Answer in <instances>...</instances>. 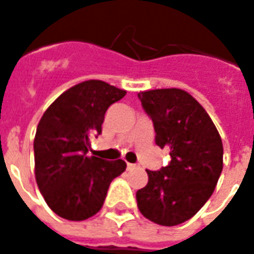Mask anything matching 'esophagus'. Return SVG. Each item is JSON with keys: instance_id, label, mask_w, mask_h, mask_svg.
<instances>
[{"instance_id": "1", "label": "esophagus", "mask_w": 254, "mask_h": 254, "mask_svg": "<svg viewBox=\"0 0 254 254\" xmlns=\"http://www.w3.org/2000/svg\"><path fill=\"white\" fill-rule=\"evenodd\" d=\"M127 170H134L137 165L136 164H132V163H127Z\"/></svg>"}]
</instances>
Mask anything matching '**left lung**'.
<instances>
[{"label": "left lung", "instance_id": "left-lung-1", "mask_svg": "<svg viewBox=\"0 0 254 254\" xmlns=\"http://www.w3.org/2000/svg\"><path fill=\"white\" fill-rule=\"evenodd\" d=\"M138 98L153 121L156 144L168 148L171 160L160 171H146L137 206L152 222L175 226L194 217L214 192L223 167L222 140L203 106L185 90H148Z\"/></svg>", "mask_w": 254, "mask_h": 254}]
</instances>
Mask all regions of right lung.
Segmentation results:
<instances>
[{
  "mask_svg": "<svg viewBox=\"0 0 254 254\" xmlns=\"http://www.w3.org/2000/svg\"><path fill=\"white\" fill-rule=\"evenodd\" d=\"M127 91L103 80L72 86L51 103L39 121L35 178L50 208L68 221H84L102 208L109 186L127 163L87 156L90 134L102 132L105 113Z\"/></svg>",
  "mask_w": 254,
  "mask_h": 254,
  "instance_id": "right-lung-1",
  "label": "right lung"
}]
</instances>
